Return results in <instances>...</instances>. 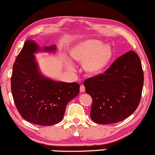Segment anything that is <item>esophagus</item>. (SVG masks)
Here are the masks:
<instances>
[{
    "instance_id": "34e87169",
    "label": "esophagus",
    "mask_w": 155,
    "mask_h": 155,
    "mask_svg": "<svg viewBox=\"0 0 155 155\" xmlns=\"http://www.w3.org/2000/svg\"><path fill=\"white\" fill-rule=\"evenodd\" d=\"M80 92H85V87L84 85H81L80 87Z\"/></svg>"
}]
</instances>
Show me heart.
I'll use <instances>...</instances> for the list:
<instances>
[{
	"label": "heart",
	"instance_id": "obj_1",
	"mask_svg": "<svg viewBox=\"0 0 155 155\" xmlns=\"http://www.w3.org/2000/svg\"><path fill=\"white\" fill-rule=\"evenodd\" d=\"M72 59L83 63V68L91 75H97L105 70L113 58V51L109 45H102L100 41L83 40L69 50ZM67 68L72 69V63L68 59L65 61Z\"/></svg>",
	"mask_w": 155,
	"mask_h": 155
}]
</instances>
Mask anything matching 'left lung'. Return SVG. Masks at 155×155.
Listing matches in <instances>:
<instances>
[{
  "label": "left lung",
  "instance_id": "left-lung-1",
  "mask_svg": "<svg viewBox=\"0 0 155 155\" xmlns=\"http://www.w3.org/2000/svg\"><path fill=\"white\" fill-rule=\"evenodd\" d=\"M143 73L139 56L133 50L114 61L104 74L84 82L92 97L90 118L99 124H110L130 116L140 102Z\"/></svg>",
  "mask_w": 155,
  "mask_h": 155
}]
</instances>
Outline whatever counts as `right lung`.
<instances>
[{"instance_id":"1","label":"right lung","mask_w":155,"mask_h":155,"mask_svg":"<svg viewBox=\"0 0 155 155\" xmlns=\"http://www.w3.org/2000/svg\"><path fill=\"white\" fill-rule=\"evenodd\" d=\"M42 50L52 52L56 47ZM40 50L33 40L24 43L13 67L12 92L16 109L24 120L40 126H52L62 120L67 104L79 94V84L45 77L34 55Z\"/></svg>"}]
</instances>
